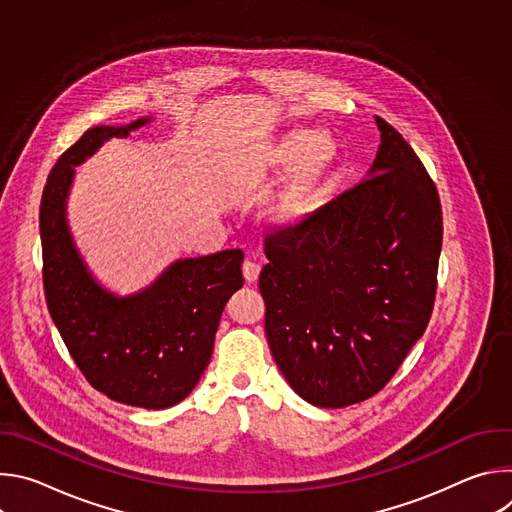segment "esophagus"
Returning <instances> with one entry per match:
<instances>
[{
  "label": "esophagus",
  "instance_id": "1",
  "mask_svg": "<svg viewBox=\"0 0 512 512\" xmlns=\"http://www.w3.org/2000/svg\"><path fill=\"white\" fill-rule=\"evenodd\" d=\"M259 273H261V265L255 263V261H245L243 263V277L249 281V283H255L259 279Z\"/></svg>",
  "mask_w": 512,
  "mask_h": 512
}]
</instances>
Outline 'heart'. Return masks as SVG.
Returning <instances> with one entry per match:
<instances>
[{
	"label": "heart",
	"instance_id": "heart-1",
	"mask_svg": "<svg viewBox=\"0 0 512 512\" xmlns=\"http://www.w3.org/2000/svg\"><path fill=\"white\" fill-rule=\"evenodd\" d=\"M334 150L326 137L308 129H291L273 139L255 166V178L265 188L271 178L289 170L269 202L271 221L279 227L306 223L326 194Z\"/></svg>",
	"mask_w": 512,
	"mask_h": 512
}]
</instances>
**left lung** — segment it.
I'll use <instances>...</instances> for the list:
<instances>
[{"label":"left lung","instance_id":"obj_1","mask_svg":"<svg viewBox=\"0 0 512 512\" xmlns=\"http://www.w3.org/2000/svg\"><path fill=\"white\" fill-rule=\"evenodd\" d=\"M369 178L265 239V334L302 399L338 409L377 395L423 336L435 302L442 204L403 135L377 117Z\"/></svg>","mask_w":512,"mask_h":512}]
</instances>
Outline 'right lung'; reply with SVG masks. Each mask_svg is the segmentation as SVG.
<instances>
[{
  "label": "right lung",
  "mask_w": 512,
  "mask_h": 512,
  "mask_svg": "<svg viewBox=\"0 0 512 512\" xmlns=\"http://www.w3.org/2000/svg\"><path fill=\"white\" fill-rule=\"evenodd\" d=\"M148 121L91 127L54 164L40 202L42 281L48 312L85 379L117 403L166 409L186 399L208 367L221 314L243 287L245 255L229 249L180 259L127 298L93 279L66 225L75 166Z\"/></svg>",
  "instance_id": "add662e5"
}]
</instances>
